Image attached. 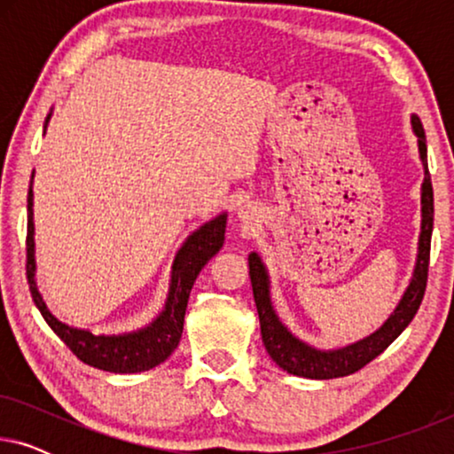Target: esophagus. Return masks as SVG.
<instances>
[{
  "label": "esophagus",
  "instance_id": "1",
  "mask_svg": "<svg viewBox=\"0 0 454 454\" xmlns=\"http://www.w3.org/2000/svg\"><path fill=\"white\" fill-rule=\"evenodd\" d=\"M239 219L246 221V223L256 221V210L250 208V207H244V208H241V213H239Z\"/></svg>",
  "mask_w": 454,
  "mask_h": 454
}]
</instances>
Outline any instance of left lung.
<instances>
[{"label": "left lung", "instance_id": "obj_1", "mask_svg": "<svg viewBox=\"0 0 454 454\" xmlns=\"http://www.w3.org/2000/svg\"><path fill=\"white\" fill-rule=\"evenodd\" d=\"M413 129L418 134V145L421 163H424L426 177H424V192H421V235H419V256L418 266H415L413 281L409 289L403 295L399 306H396L395 314L384 322L380 331H376L372 337L359 340L356 345L345 347L339 351H316L308 347L301 340H297L281 322H278L275 309L270 306L269 297V277L262 262L256 254L247 256L250 262V278H252V291L254 301H256L258 318H260V333H262V343L272 357L283 370L289 374L303 376V378H316V380H328V378L349 376L353 372L362 370L365 364L380 356L399 334L405 331L413 316L418 314L424 300L426 285H427V266H430V244H432V227H434V190L430 171H427V146H426V132L421 126L419 117H411Z\"/></svg>", "mask_w": 454, "mask_h": 454}]
</instances>
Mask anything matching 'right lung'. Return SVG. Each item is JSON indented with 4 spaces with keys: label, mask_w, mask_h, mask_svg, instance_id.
Returning a JSON list of instances; mask_svg holds the SVG:
<instances>
[{
    "label": "right lung",
    "mask_w": 454,
    "mask_h": 454,
    "mask_svg": "<svg viewBox=\"0 0 454 454\" xmlns=\"http://www.w3.org/2000/svg\"><path fill=\"white\" fill-rule=\"evenodd\" d=\"M227 216L210 221L200 231L190 235L182 250H179L176 264H173L171 291L167 297L163 314L146 326L145 331L121 334V337H95L89 331L70 328L49 312L45 301L35 285V227H33V179L28 188V223H27V278L33 301L39 308L43 318L51 331L70 347V351L80 362L92 368L115 372V374H134V372L151 370L176 351L184 333V316L188 308V297L196 277L200 275L204 264L215 256L225 241Z\"/></svg>",
    "instance_id": "add662e5"
}]
</instances>
